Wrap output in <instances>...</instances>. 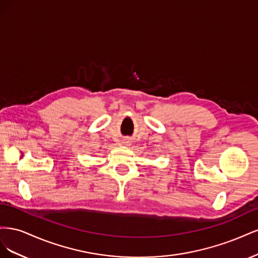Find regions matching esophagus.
<instances>
[{
    "label": "esophagus",
    "instance_id": "1",
    "mask_svg": "<svg viewBox=\"0 0 258 258\" xmlns=\"http://www.w3.org/2000/svg\"><path fill=\"white\" fill-rule=\"evenodd\" d=\"M123 143H124V144H128V143H129V141H123Z\"/></svg>",
    "mask_w": 258,
    "mask_h": 258
}]
</instances>
